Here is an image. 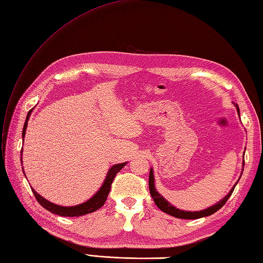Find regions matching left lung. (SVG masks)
Returning a JSON list of instances; mask_svg holds the SVG:
<instances>
[{
  "label": "left lung",
  "mask_w": 263,
  "mask_h": 263,
  "mask_svg": "<svg viewBox=\"0 0 263 263\" xmlns=\"http://www.w3.org/2000/svg\"><path fill=\"white\" fill-rule=\"evenodd\" d=\"M236 107V110H237V114L238 116H240V109H238V106L237 104H235ZM244 157V156H243ZM243 170H244V160H243V163H242V172H241V176L243 173ZM241 176L240 178H238V180L236 181V183L233 185V188L230 190L229 194H227L223 199L219 200L217 203H215V205L208 207L206 209H202V211H199V212H188V211H182V209H179L177 207H174L173 205H171L170 202H168L164 197H163L161 194H159V191L156 190L155 188V179H154V173H153V168L151 167L149 170V179H148V186H149V192H151V196L152 198H153V200L155 202V205L159 207L162 212H164L165 214H168L173 216V217H177V218H181V219H197V218H201V217H206V216H211L213 215L214 213H216L217 211H219V209L223 207L226 201L229 200V198L231 197L232 192L234 191V188L236 186L237 182L240 181L241 179Z\"/></svg>",
  "instance_id": "left-lung-1"
}]
</instances>
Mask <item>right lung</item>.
Here are the masks:
<instances>
[{
    "label": "right lung",
    "mask_w": 263,
    "mask_h": 263,
    "mask_svg": "<svg viewBox=\"0 0 263 263\" xmlns=\"http://www.w3.org/2000/svg\"><path fill=\"white\" fill-rule=\"evenodd\" d=\"M32 110L33 109H31L27 115L25 126H23V130H22V138H25V136H26L28 120H29V118H30ZM21 156H22V149H21ZM21 163H22V157H21ZM126 164H127V162H124V163H119V164H115L110 167L108 173H107V176H106V179H104L102 185L100 186V189H99L96 194L90 198L89 200H86L85 202L80 203V205H77V206H69V207L67 206L66 207V206L56 205V203H52V202L48 201L47 199H45V198L43 196H40L37 191H34L33 188H31V190L33 192L34 197H36L37 201L45 209H47L48 212L63 216V217H79V216H83V215L96 212L99 208H101L104 205V202H106L108 195L110 192V189H111V183L116 177V174L118 173ZM23 173H25V171H23Z\"/></svg>",
    "instance_id": "obj_1"
}]
</instances>
